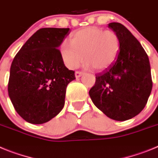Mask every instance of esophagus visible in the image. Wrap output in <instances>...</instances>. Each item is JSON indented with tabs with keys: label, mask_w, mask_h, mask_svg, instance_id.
<instances>
[{
	"label": "esophagus",
	"mask_w": 158,
	"mask_h": 158,
	"mask_svg": "<svg viewBox=\"0 0 158 158\" xmlns=\"http://www.w3.org/2000/svg\"><path fill=\"white\" fill-rule=\"evenodd\" d=\"M82 74H83V72H81V71H77V72H76L75 75H76V78H79L81 76H82Z\"/></svg>",
	"instance_id": "esophagus-1"
}]
</instances>
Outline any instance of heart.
I'll return each mask as SVG.
<instances>
[{"label":"heart","mask_w":158,"mask_h":158,"mask_svg":"<svg viewBox=\"0 0 158 158\" xmlns=\"http://www.w3.org/2000/svg\"><path fill=\"white\" fill-rule=\"evenodd\" d=\"M71 45L63 43L60 48L62 60L69 69H76L83 60L86 66L98 72L110 68L118 57L120 40L113 31H105L98 27H89L73 33ZM85 56H83V55Z\"/></svg>","instance_id":"b5f03b06"}]
</instances>
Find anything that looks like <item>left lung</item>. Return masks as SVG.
<instances>
[{
    "mask_svg": "<svg viewBox=\"0 0 158 158\" xmlns=\"http://www.w3.org/2000/svg\"><path fill=\"white\" fill-rule=\"evenodd\" d=\"M109 27L120 38V53L110 68L95 75L89 94L108 117L123 121L137 116L147 103L153 86L150 64L140 42L123 25L110 23Z\"/></svg>",
    "mask_w": 158,
    "mask_h": 158,
    "instance_id": "8db88e82",
    "label": "left lung"
}]
</instances>
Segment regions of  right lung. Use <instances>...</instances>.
<instances>
[{"mask_svg":"<svg viewBox=\"0 0 158 158\" xmlns=\"http://www.w3.org/2000/svg\"><path fill=\"white\" fill-rule=\"evenodd\" d=\"M69 33V28H41L12 60L8 95L17 113L28 123H46L64 106L67 86L76 76L57 48Z\"/></svg>","mask_w":158,"mask_h":158,"instance_id":"right-lung-1","label":"right lung"}]
</instances>
